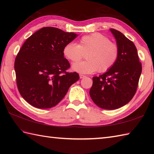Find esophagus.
<instances>
[{"instance_id":"34e87169","label":"esophagus","mask_w":154,"mask_h":154,"mask_svg":"<svg viewBox=\"0 0 154 154\" xmlns=\"http://www.w3.org/2000/svg\"><path fill=\"white\" fill-rule=\"evenodd\" d=\"M79 77H80V79H83V78L85 77V75H82V74H80V75H79Z\"/></svg>"}]
</instances>
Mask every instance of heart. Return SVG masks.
I'll return each mask as SVG.
<instances>
[{"label":"heart","instance_id":"b5f03b06","mask_svg":"<svg viewBox=\"0 0 154 154\" xmlns=\"http://www.w3.org/2000/svg\"><path fill=\"white\" fill-rule=\"evenodd\" d=\"M62 52L71 62L80 60L83 53L87 52V60L74 63L72 69L78 73L89 74L97 71L106 72L112 68L119 58V48L104 35L94 32L81 37L78 44L73 42L65 44Z\"/></svg>","mask_w":154,"mask_h":154}]
</instances>
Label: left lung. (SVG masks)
I'll return each mask as SVG.
<instances>
[{
  "mask_svg": "<svg viewBox=\"0 0 154 154\" xmlns=\"http://www.w3.org/2000/svg\"><path fill=\"white\" fill-rule=\"evenodd\" d=\"M119 48V58L105 73L93 77L89 93L97 105L103 109H117L132 100L142 73L134 44L120 32L111 28Z\"/></svg>",
  "mask_w": 154,
  "mask_h": 154,
  "instance_id": "1",
  "label": "left lung"
}]
</instances>
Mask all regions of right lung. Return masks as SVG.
I'll return each mask as SVG.
<instances>
[{
    "label": "right lung",
    "instance_id": "add662e5",
    "mask_svg": "<svg viewBox=\"0 0 154 154\" xmlns=\"http://www.w3.org/2000/svg\"><path fill=\"white\" fill-rule=\"evenodd\" d=\"M77 36L54 27H44L30 35L14 61L16 84L21 96L38 109H50L60 102L71 85L79 79L63 55L65 44Z\"/></svg>",
    "mask_w": 154,
    "mask_h": 154
}]
</instances>
